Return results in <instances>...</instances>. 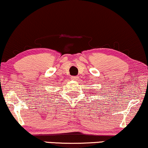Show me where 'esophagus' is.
<instances>
[{
  "label": "esophagus",
  "instance_id": "obj_1",
  "mask_svg": "<svg viewBox=\"0 0 148 148\" xmlns=\"http://www.w3.org/2000/svg\"><path fill=\"white\" fill-rule=\"evenodd\" d=\"M71 79L72 80L77 81V79H79V77L78 76H71Z\"/></svg>",
  "mask_w": 148,
  "mask_h": 148
}]
</instances>
